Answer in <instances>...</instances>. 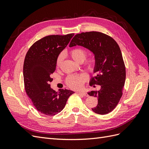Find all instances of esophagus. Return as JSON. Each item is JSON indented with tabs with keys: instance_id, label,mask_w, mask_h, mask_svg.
Returning <instances> with one entry per match:
<instances>
[{
	"instance_id": "34e87169",
	"label": "esophagus",
	"mask_w": 149,
	"mask_h": 149,
	"mask_svg": "<svg viewBox=\"0 0 149 149\" xmlns=\"http://www.w3.org/2000/svg\"><path fill=\"white\" fill-rule=\"evenodd\" d=\"M78 93L80 94H82V95H83L84 96H87V97L88 96V94L86 92H84V91H79Z\"/></svg>"
}]
</instances>
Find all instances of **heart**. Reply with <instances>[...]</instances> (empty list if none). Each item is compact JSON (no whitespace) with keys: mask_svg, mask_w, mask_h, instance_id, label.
<instances>
[{"mask_svg":"<svg viewBox=\"0 0 149 149\" xmlns=\"http://www.w3.org/2000/svg\"><path fill=\"white\" fill-rule=\"evenodd\" d=\"M70 55L72 58L78 63H81L84 60L87 55V53L85 49L81 48H75L72 49L70 51ZM64 59V53H61L58 56L56 60V66L57 68L60 67ZM86 66L89 70H93L95 68L96 63L93 59H90L87 61ZM86 79V77L84 74L73 75L70 76L66 79V84L68 86L72 89H77L83 86L84 81Z\"/></svg>","mask_w":149,"mask_h":149,"instance_id":"1","label":"heart"}]
</instances>
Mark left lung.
Masks as SVG:
<instances>
[{
    "instance_id": "left-lung-1",
    "label": "left lung",
    "mask_w": 149,
    "mask_h": 149,
    "mask_svg": "<svg viewBox=\"0 0 149 149\" xmlns=\"http://www.w3.org/2000/svg\"><path fill=\"white\" fill-rule=\"evenodd\" d=\"M76 45L88 49L95 58L94 73L96 76L91 79L90 85H100L101 89L88 93L97 98V105L92 110L98 114H108L119 103L125 84V67L120 49L110 36L98 31L76 34L70 47Z\"/></svg>"
}]
</instances>
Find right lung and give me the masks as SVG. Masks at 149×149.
Returning <instances> with one entry per match:
<instances>
[{
    "mask_svg": "<svg viewBox=\"0 0 149 149\" xmlns=\"http://www.w3.org/2000/svg\"><path fill=\"white\" fill-rule=\"evenodd\" d=\"M74 35L47 36L34 43L26 54L23 70L25 91L37 110L45 115L60 112L74 93L66 89L56 92L49 84L56 58Z\"/></svg>",
    "mask_w": 149,
    "mask_h": 149,
    "instance_id": "1",
    "label": "right lung"
}]
</instances>
